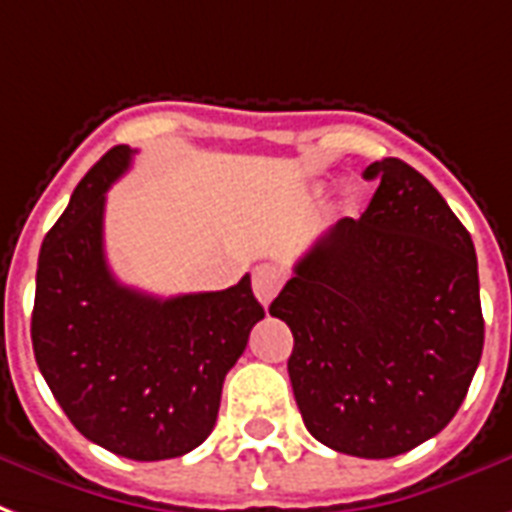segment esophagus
I'll list each match as a JSON object with an SVG mask.
<instances>
[{
    "label": "esophagus",
    "instance_id": "1",
    "mask_svg": "<svg viewBox=\"0 0 512 512\" xmlns=\"http://www.w3.org/2000/svg\"><path fill=\"white\" fill-rule=\"evenodd\" d=\"M282 282L284 276L276 265H260L255 271V282H252L257 300H260L263 306H268V303L276 298V292L282 290Z\"/></svg>",
    "mask_w": 512,
    "mask_h": 512
}]
</instances>
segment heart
<instances>
[{"instance_id": "1", "label": "heart", "mask_w": 512, "mask_h": 512, "mask_svg": "<svg viewBox=\"0 0 512 512\" xmlns=\"http://www.w3.org/2000/svg\"><path fill=\"white\" fill-rule=\"evenodd\" d=\"M360 198H362V195H360V190H351V193H349V201H351V206H357V204H360Z\"/></svg>"}]
</instances>
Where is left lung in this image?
<instances>
[{
	"label": "left lung",
	"mask_w": 512,
	"mask_h": 512,
	"mask_svg": "<svg viewBox=\"0 0 512 512\" xmlns=\"http://www.w3.org/2000/svg\"><path fill=\"white\" fill-rule=\"evenodd\" d=\"M360 220L343 217L295 263L271 303L292 330V392L327 448L389 459L459 411L483 351L478 257L427 177L400 158Z\"/></svg>",
	"instance_id": "left-lung-1"
}]
</instances>
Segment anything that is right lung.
Masks as SVG:
<instances>
[{
  "label": "right lung",
  "mask_w": 512,
  "mask_h": 512,
  "mask_svg": "<svg viewBox=\"0 0 512 512\" xmlns=\"http://www.w3.org/2000/svg\"><path fill=\"white\" fill-rule=\"evenodd\" d=\"M131 155L126 144L112 147L42 241L31 343L39 373L85 438L158 462L209 438L222 381L265 311L249 276L177 298L117 282L104 257V204Z\"/></svg>",
  "instance_id": "right-lung-1"
}]
</instances>
